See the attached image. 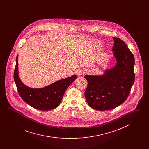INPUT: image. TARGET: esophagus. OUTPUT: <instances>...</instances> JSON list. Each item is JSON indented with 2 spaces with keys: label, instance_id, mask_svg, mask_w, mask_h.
I'll list each match as a JSON object with an SVG mask.
<instances>
[{
  "label": "esophagus",
  "instance_id": "34e87169",
  "mask_svg": "<svg viewBox=\"0 0 149 149\" xmlns=\"http://www.w3.org/2000/svg\"><path fill=\"white\" fill-rule=\"evenodd\" d=\"M84 69H79L77 71V75H80V76H81V75H83L84 74Z\"/></svg>",
  "mask_w": 149,
  "mask_h": 149
}]
</instances>
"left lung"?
Listing matches in <instances>:
<instances>
[{
    "label": "left lung",
    "mask_w": 149,
    "mask_h": 149,
    "mask_svg": "<svg viewBox=\"0 0 149 149\" xmlns=\"http://www.w3.org/2000/svg\"><path fill=\"white\" fill-rule=\"evenodd\" d=\"M112 50L116 66L100 76L85 75L88 86L85 99L89 106L98 111L110 110L127 98L135 81V58L124 41L114 37Z\"/></svg>",
    "instance_id": "1"
}]
</instances>
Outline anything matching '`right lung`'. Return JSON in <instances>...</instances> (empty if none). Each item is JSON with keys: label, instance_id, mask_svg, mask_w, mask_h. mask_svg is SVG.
Listing matches in <instances>:
<instances>
[{"label": "right lung", "instance_id": "right-lung-1", "mask_svg": "<svg viewBox=\"0 0 149 149\" xmlns=\"http://www.w3.org/2000/svg\"><path fill=\"white\" fill-rule=\"evenodd\" d=\"M76 78L77 76L74 75L43 88H29L22 83L18 77V55L16 57L14 79L18 92L22 99L37 109L49 111L58 106L65 91Z\"/></svg>", "mask_w": 149, "mask_h": 149}]
</instances>
